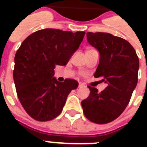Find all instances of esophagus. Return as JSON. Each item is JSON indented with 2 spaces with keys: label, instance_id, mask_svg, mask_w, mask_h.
<instances>
[{
  "label": "esophagus",
  "instance_id": "esophagus-1",
  "mask_svg": "<svg viewBox=\"0 0 147 147\" xmlns=\"http://www.w3.org/2000/svg\"><path fill=\"white\" fill-rule=\"evenodd\" d=\"M84 86H85V85H83L82 83H78V88H82V87H84Z\"/></svg>",
  "mask_w": 147,
  "mask_h": 147
}]
</instances>
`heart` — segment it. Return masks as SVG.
Returning <instances> with one entry per match:
<instances>
[{
    "label": "heart",
    "instance_id": "obj_1",
    "mask_svg": "<svg viewBox=\"0 0 147 147\" xmlns=\"http://www.w3.org/2000/svg\"><path fill=\"white\" fill-rule=\"evenodd\" d=\"M91 52H98L96 49H92V48H89V49H88L86 50V53H91Z\"/></svg>",
    "mask_w": 147,
    "mask_h": 147
}]
</instances>
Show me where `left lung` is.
Wrapping results in <instances>:
<instances>
[{"mask_svg": "<svg viewBox=\"0 0 147 147\" xmlns=\"http://www.w3.org/2000/svg\"><path fill=\"white\" fill-rule=\"evenodd\" d=\"M88 42L100 53L94 76L107 85L98 92L88 86L90 94L82 101L86 118L98 124L111 122L121 115L130 102L138 80L139 59L130 42L107 33H88Z\"/></svg>", "mask_w": 147, "mask_h": 147, "instance_id": "left-lung-1", "label": "left lung"}]
</instances>
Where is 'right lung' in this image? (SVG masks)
Masks as SVG:
<instances>
[{"label": "right lung", "mask_w": 147, "mask_h": 147, "mask_svg": "<svg viewBox=\"0 0 147 147\" xmlns=\"http://www.w3.org/2000/svg\"><path fill=\"white\" fill-rule=\"evenodd\" d=\"M85 33L44 29L22 42L14 58L13 71L17 97L24 110L36 121H49L62 112L67 97L78 87L70 78L58 82L55 65H65L78 49Z\"/></svg>", "instance_id": "obj_1"}]
</instances>
